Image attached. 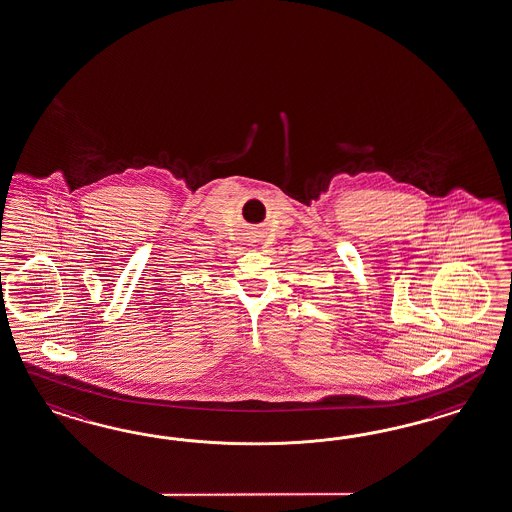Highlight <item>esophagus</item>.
I'll list each match as a JSON object with an SVG mask.
<instances>
[{"mask_svg":"<svg viewBox=\"0 0 512 512\" xmlns=\"http://www.w3.org/2000/svg\"><path fill=\"white\" fill-rule=\"evenodd\" d=\"M250 240L251 242H259V240H257V235H251Z\"/></svg>","mask_w":512,"mask_h":512,"instance_id":"obj_1","label":"esophagus"}]
</instances>
